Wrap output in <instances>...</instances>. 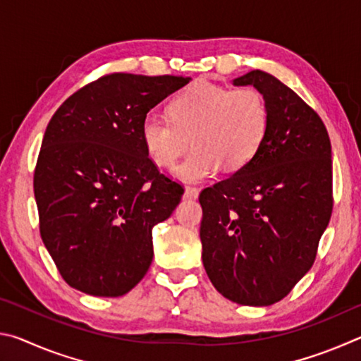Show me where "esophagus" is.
Wrapping results in <instances>:
<instances>
[{
  "label": "esophagus",
  "mask_w": 361,
  "mask_h": 361,
  "mask_svg": "<svg viewBox=\"0 0 361 361\" xmlns=\"http://www.w3.org/2000/svg\"><path fill=\"white\" fill-rule=\"evenodd\" d=\"M197 195H199V189H197V188L186 186V188H185V194H183V197H185V199H197Z\"/></svg>",
  "instance_id": "1"
}]
</instances>
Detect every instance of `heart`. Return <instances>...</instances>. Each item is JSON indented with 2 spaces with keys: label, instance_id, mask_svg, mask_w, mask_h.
<instances>
[{
  "label": "heart",
  "instance_id": "b5f03b06",
  "mask_svg": "<svg viewBox=\"0 0 361 361\" xmlns=\"http://www.w3.org/2000/svg\"><path fill=\"white\" fill-rule=\"evenodd\" d=\"M170 118L151 113L142 122L148 156L169 167L189 146L194 149L172 173L178 180L200 183L219 169L234 172L258 154L269 130V106L258 89H231L195 84L170 103Z\"/></svg>",
  "mask_w": 361,
  "mask_h": 361
}]
</instances>
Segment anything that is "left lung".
<instances>
[{"label": "left lung", "instance_id": "1", "mask_svg": "<svg viewBox=\"0 0 361 361\" xmlns=\"http://www.w3.org/2000/svg\"><path fill=\"white\" fill-rule=\"evenodd\" d=\"M234 85L264 95L269 130L245 167L200 192L202 262L229 301L271 305L312 267L331 218V143L320 116L276 76L253 70Z\"/></svg>", "mask_w": 361, "mask_h": 361}]
</instances>
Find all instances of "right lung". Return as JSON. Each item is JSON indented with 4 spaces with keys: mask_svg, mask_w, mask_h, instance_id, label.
<instances>
[{
    "mask_svg": "<svg viewBox=\"0 0 361 361\" xmlns=\"http://www.w3.org/2000/svg\"><path fill=\"white\" fill-rule=\"evenodd\" d=\"M189 81L111 73L68 97L49 121L33 189L41 239L71 288L118 298L148 272L152 228L185 189L149 159L142 122Z\"/></svg>",
    "mask_w": 361,
    "mask_h": 361,
    "instance_id": "add662e5",
    "label": "right lung"
}]
</instances>
